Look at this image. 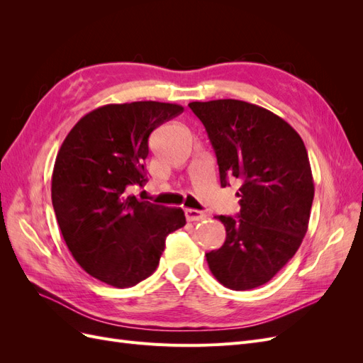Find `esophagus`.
Segmentation results:
<instances>
[{
  "instance_id": "1",
  "label": "esophagus",
  "mask_w": 363,
  "mask_h": 363,
  "mask_svg": "<svg viewBox=\"0 0 363 363\" xmlns=\"http://www.w3.org/2000/svg\"><path fill=\"white\" fill-rule=\"evenodd\" d=\"M184 215H186V219H188V221H191V223L201 221V219L206 218V213L201 212V211H196V208H186Z\"/></svg>"
}]
</instances>
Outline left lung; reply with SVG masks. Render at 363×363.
I'll return each mask as SVG.
<instances>
[{
	"label": "left lung",
	"instance_id": "obj_1",
	"mask_svg": "<svg viewBox=\"0 0 363 363\" xmlns=\"http://www.w3.org/2000/svg\"><path fill=\"white\" fill-rule=\"evenodd\" d=\"M215 150L219 180L239 179L238 218L215 216L225 242L207 252L215 279L233 291L268 283L294 257L309 227L315 186L300 135L286 121L240 100L189 103Z\"/></svg>",
	"mask_w": 363,
	"mask_h": 363
}]
</instances>
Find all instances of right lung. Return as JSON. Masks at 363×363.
<instances>
[{
	"label": "right lung",
	"mask_w": 363,
	"mask_h": 363,
	"mask_svg": "<svg viewBox=\"0 0 363 363\" xmlns=\"http://www.w3.org/2000/svg\"><path fill=\"white\" fill-rule=\"evenodd\" d=\"M182 112L159 101L106 104L86 113L57 152L51 199L62 236L75 262L111 286L150 277L164 239L186 224L182 208L128 194L147 182L151 131Z\"/></svg>",
	"instance_id": "add662e5"
}]
</instances>
